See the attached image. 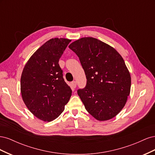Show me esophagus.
Listing matches in <instances>:
<instances>
[{
  "label": "esophagus",
  "instance_id": "34e87169",
  "mask_svg": "<svg viewBox=\"0 0 155 155\" xmlns=\"http://www.w3.org/2000/svg\"><path fill=\"white\" fill-rule=\"evenodd\" d=\"M71 85H72V87H73V88H76V85H77V84H76V81H72V83H71Z\"/></svg>",
  "mask_w": 155,
  "mask_h": 155
}]
</instances>
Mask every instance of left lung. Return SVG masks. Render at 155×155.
<instances>
[{
    "label": "left lung",
    "mask_w": 155,
    "mask_h": 155,
    "mask_svg": "<svg viewBox=\"0 0 155 155\" xmlns=\"http://www.w3.org/2000/svg\"><path fill=\"white\" fill-rule=\"evenodd\" d=\"M68 47L77 54L87 78L78 94L89 114L98 121L114 118L130 94L131 78L121 55L94 37H83Z\"/></svg>",
    "instance_id": "left-lung-1"
}]
</instances>
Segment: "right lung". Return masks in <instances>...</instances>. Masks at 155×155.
Returning a JSON list of instances; mask_svg holds the SVG:
<instances>
[{
	"label": "right lung",
	"instance_id": "1",
	"mask_svg": "<svg viewBox=\"0 0 155 155\" xmlns=\"http://www.w3.org/2000/svg\"><path fill=\"white\" fill-rule=\"evenodd\" d=\"M70 41L65 38L46 41L31 56L22 70V100L33 114L44 121L57 118L72 95L58 63Z\"/></svg>",
	"mask_w": 155,
	"mask_h": 155
}]
</instances>
